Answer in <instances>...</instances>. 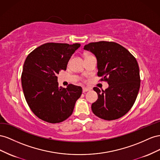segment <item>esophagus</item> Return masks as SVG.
<instances>
[{
    "label": "esophagus",
    "instance_id": "esophagus-1",
    "mask_svg": "<svg viewBox=\"0 0 160 160\" xmlns=\"http://www.w3.org/2000/svg\"><path fill=\"white\" fill-rule=\"evenodd\" d=\"M89 90H90V88H86V87H84V88H82L83 92H88V91H89Z\"/></svg>",
    "mask_w": 160,
    "mask_h": 160
}]
</instances>
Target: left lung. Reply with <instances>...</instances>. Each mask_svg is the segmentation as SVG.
Listing matches in <instances>:
<instances>
[{
  "instance_id": "obj_1",
  "label": "left lung",
  "mask_w": 160,
  "mask_h": 160,
  "mask_svg": "<svg viewBox=\"0 0 160 160\" xmlns=\"http://www.w3.org/2000/svg\"><path fill=\"white\" fill-rule=\"evenodd\" d=\"M97 60L98 76L107 81L108 87L102 90L94 87L98 99L92 104L96 116L107 121L119 118L129 111L140 88L138 63L122 45L115 42H98L84 45Z\"/></svg>"
}]
</instances>
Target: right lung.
Listing matches in <instances>:
<instances>
[{"mask_svg":"<svg viewBox=\"0 0 160 160\" xmlns=\"http://www.w3.org/2000/svg\"><path fill=\"white\" fill-rule=\"evenodd\" d=\"M80 47V43H47L27 57L21 75L22 88L31 110L40 119L58 123L72 114L82 88L74 84L60 87L57 75L66 70L72 54Z\"/></svg>","mask_w":160,"mask_h":160,"instance_id":"1","label":"right lung"}]
</instances>
